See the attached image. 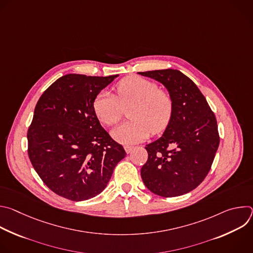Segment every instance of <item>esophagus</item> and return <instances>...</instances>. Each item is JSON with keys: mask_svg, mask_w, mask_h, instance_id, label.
<instances>
[{"mask_svg": "<svg viewBox=\"0 0 253 253\" xmlns=\"http://www.w3.org/2000/svg\"><path fill=\"white\" fill-rule=\"evenodd\" d=\"M124 149H125V151H126L127 153H131L132 150L134 149V147H133V146H129V145H125V146H124Z\"/></svg>", "mask_w": 253, "mask_h": 253, "instance_id": "1", "label": "esophagus"}]
</instances>
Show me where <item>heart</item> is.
I'll list each match as a JSON object with an SVG mask.
<instances>
[{"mask_svg": "<svg viewBox=\"0 0 253 253\" xmlns=\"http://www.w3.org/2000/svg\"><path fill=\"white\" fill-rule=\"evenodd\" d=\"M117 96L101 91L93 101V111L105 126H113L128 111L129 122L112 130L115 140L123 144L143 141L149 133L158 134L169 125L173 114L171 95L147 79L127 77L116 86Z\"/></svg>", "mask_w": 253, "mask_h": 253, "instance_id": "obj_1", "label": "heart"}]
</instances>
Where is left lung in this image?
Segmentation results:
<instances>
[{
    "instance_id": "1",
    "label": "left lung",
    "mask_w": 253,
    "mask_h": 253,
    "mask_svg": "<svg viewBox=\"0 0 253 253\" xmlns=\"http://www.w3.org/2000/svg\"><path fill=\"white\" fill-rule=\"evenodd\" d=\"M162 83L173 99V114L163 135L146 145L141 168L145 186L163 197L195 189L208 174L219 146L214 113L194 82L174 69L139 72Z\"/></svg>"
}]
</instances>
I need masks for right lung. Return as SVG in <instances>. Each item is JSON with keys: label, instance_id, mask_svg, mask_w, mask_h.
Returning a JSON list of instances; mask_svg holds the SVG:
<instances>
[{"label": "right lung", "instance_id": "obj_1", "mask_svg": "<svg viewBox=\"0 0 253 253\" xmlns=\"http://www.w3.org/2000/svg\"><path fill=\"white\" fill-rule=\"evenodd\" d=\"M118 75L68 74L40 97L28 129V154L42 181L73 201L101 193L126 152L101 126L93 101Z\"/></svg>", "mask_w": 253, "mask_h": 253}]
</instances>
